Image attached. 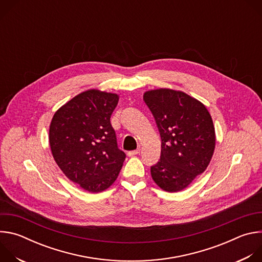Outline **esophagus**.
<instances>
[{
	"mask_svg": "<svg viewBox=\"0 0 262 262\" xmlns=\"http://www.w3.org/2000/svg\"><path fill=\"white\" fill-rule=\"evenodd\" d=\"M138 154H140V149H137V150H132L127 152L128 157H133V156H137Z\"/></svg>",
	"mask_w": 262,
	"mask_h": 262,
	"instance_id": "obj_1",
	"label": "esophagus"
}]
</instances>
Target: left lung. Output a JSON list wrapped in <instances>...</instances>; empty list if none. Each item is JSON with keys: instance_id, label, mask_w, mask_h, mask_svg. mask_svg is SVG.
Instances as JSON below:
<instances>
[{"instance_id": "left-lung-1", "label": "left lung", "mask_w": 262, "mask_h": 262, "mask_svg": "<svg viewBox=\"0 0 262 262\" xmlns=\"http://www.w3.org/2000/svg\"><path fill=\"white\" fill-rule=\"evenodd\" d=\"M144 101L162 139L161 160L150 169L152 179L164 191H182L212 158L215 134L211 116L203 103L181 91H147Z\"/></svg>"}]
</instances>
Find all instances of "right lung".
Returning <instances> with one entry per match:
<instances>
[{
  "label": "right lung",
  "instance_id": "obj_1",
  "mask_svg": "<svg viewBox=\"0 0 262 262\" xmlns=\"http://www.w3.org/2000/svg\"><path fill=\"white\" fill-rule=\"evenodd\" d=\"M118 99L114 93L85 91L61 106L51 122L49 139L57 165L90 193L112 185L126 157L110 121Z\"/></svg>",
  "mask_w": 262,
  "mask_h": 262
}]
</instances>
